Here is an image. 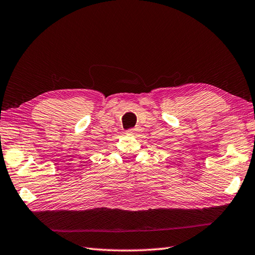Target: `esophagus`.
<instances>
[{
    "instance_id": "esophagus-1",
    "label": "esophagus",
    "mask_w": 255,
    "mask_h": 255,
    "mask_svg": "<svg viewBox=\"0 0 255 255\" xmlns=\"http://www.w3.org/2000/svg\"><path fill=\"white\" fill-rule=\"evenodd\" d=\"M137 133H138L137 128H131V129H129V130H127V134H129V136H136Z\"/></svg>"
}]
</instances>
